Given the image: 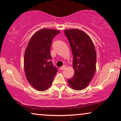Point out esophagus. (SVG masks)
<instances>
[{"instance_id": "34e87169", "label": "esophagus", "mask_w": 121, "mask_h": 121, "mask_svg": "<svg viewBox=\"0 0 121 121\" xmlns=\"http://www.w3.org/2000/svg\"><path fill=\"white\" fill-rule=\"evenodd\" d=\"M65 65H63L62 66H61L60 68V70H61V71H62V70H63L65 69Z\"/></svg>"}]
</instances>
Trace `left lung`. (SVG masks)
Instances as JSON below:
<instances>
[{
    "mask_svg": "<svg viewBox=\"0 0 121 121\" xmlns=\"http://www.w3.org/2000/svg\"><path fill=\"white\" fill-rule=\"evenodd\" d=\"M64 33L71 46L75 71L73 77L68 79V84L73 90H83L90 83L95 73V48L90 37L81 30H65Z\"/></svg>",
    "mask_w": 121,
    "mask_h": 121,
    "instance_id": "left-lung-1",
    "label": "left lung"
}]
</instances>
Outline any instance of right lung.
Returning <instances> with one entry per match:
<instances>
[{
  "label": "right lung",
  "mask_w": 121,
  "mask_h": 121,
  "mask_svg": "<svg viewBox=\"0 0 121 121\" xmlns=\"http://www.w3.org/2000/svg\"><path fill=\"white\" fill-rule=\"evenodd\" d=\"M60 32L42 29L31 37L26 49L24 70L29 83L39 91L51 86L58 69L51 62L50 48L52 39Z\"/></svg>",
  "instance_id": "right-lung-1"
}]
</instances>
